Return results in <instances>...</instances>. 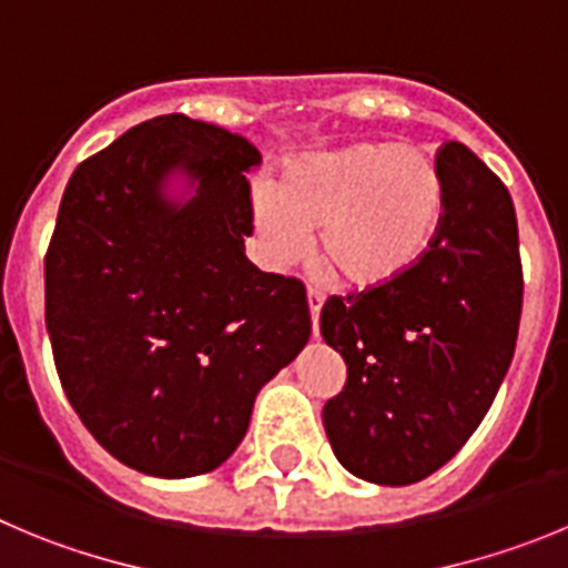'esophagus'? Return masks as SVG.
I'll use <instances>...</instances> for the list:
<instances>
[{
    "label": "esophagus",
    "instance_id": "1",
    "mask_svg": "<svg viewBox=\"0 0 568 568\" xmlns=\"http://www.w3.org/2000/svg\"><path fill=\"white\" fill-rule=\"evenodd\" d=\"M320 311H322V294L308 291V314H311V331H314V336L320 334Z\"/></svg>",
    "mask_w": 568,
    "mask_h": 568
}]
</instances>
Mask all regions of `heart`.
Returning a JSON list of instances; mask_svg holds the SVG:
<instances>
[{"label": "heart", "mask_w": 568, "mask_h": 568, "mask_svg": "<svg viewBox=\"0 0 568 568\" xmlns=\"http://www.w3.org/2000/svg\"><path fill=\"white\" fill-rule=\"evenodd\" d=\"M444 217L436 163L416 146L347 144L283 163L277 183L252 189L254 252L283 272L311 246L351 288L405 277L430 252Z\"/></svg>", "instance_id": "1"}]
</instances>
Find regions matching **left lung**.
Here are the masks:
<instances>
[{
	"instance_id": "1",
	"label": "left lung",
	"mask_w": 568,
	"mask_h": 568,
	"mask_svg": "<svg viewBox=\"0 0 568 568\" xmlns=\"http://www.w3.org/2000/svg\"><path fill=\"white\" fill-rule=\"evenodd\" d=\"M444 217L430 252L382 288L331 296L322 339L347 382L322 410L342 467L407 487L456 456L487 416L518 339L524 277L507 186L464 144L438 155Z\"/></svg>"
}]
</instances>
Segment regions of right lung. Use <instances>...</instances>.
Here are the masks:
<instances>
[{
  "instance_id": "1",
  "label": "right lung",
  "mask_w": 568,
  "mask_h": 568,
  "mask_svg": "<svg viewBox=\"0 0 568 568\" xmlns=\"http://www.w3.org/2000/svg\"><path fill=\"white\" fill-rule=\"evenodd\" d=\"M257 158L172 112L87 158L61 197L44 260L55 371L95 442L152 478L221 467L308 345L303 285L243 252Z\"/></svg>"
}]
</instances>
